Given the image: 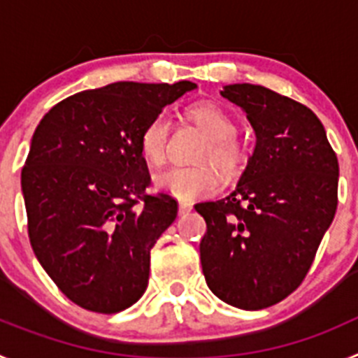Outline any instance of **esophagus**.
Wrapping results in <instances>:
<instances>
[{"label":"esophagus","instance_id":"esophagus-1","mask_svg":"<svg viewBox=\"0 0 358 358\" xmlns=\"http://www.w3.org/2000/svg\"><path fill=\"white\" fill-rule=\"evenodd\" d=\"M192 211V204L188 202H179V215H188Z\"/></svg>","mask_w":358,"mask_h":358}]
</instances>
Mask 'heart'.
<instances>
[{"label": "heart", "mask_w": 358, "mask_h": 358, "mask_svg": "<svg viewBox=\"0 0 358 358\" xmlns=\"http://www.w3.org/2000/svg\"><path fill=\"white\" fill-rule=\"evenodd\" d=\"M188 118L210 136L201 154L202 161H211L226 173L238 172L245 159V150L236 140V120L217 103H197L189 107ZM170 136L169 115L154 116L145 125L140 138V148L152 166H161L166 161V145ZM156 186L179 201H194L215 194L220 188V176L213 164L176 166L156 176Z\"/></svg>", "instance_id": "obj_1"}]
</instances>
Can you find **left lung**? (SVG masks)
<instances>
[{"label": "left lung", "instance_id": "8db88e82", "mask_svg": "<svg viewBox=\"0 0 358 358\" xmlns=\"http://www.w3.org/2000/svg\"><path fill=\"white\" fill-rule=\"evenodd\" d=\"M242 107L256 147L233 194L195 206L206 220L202 273L243 310L273 306L301 285L337 210L339 161L317 116L264 85L220 91Z\"/></svg>", "mask_w": 358, "mask_h": 358}]
</instances>
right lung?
Segmentation results:
<instances>
[{"mask_svg":"<svg viewBox=\"0 0 358 358\" xmlns=\"http://www.w3.org/2000/svg\"><path fill=\"white\" fill-rule=\"evenodd\" d=\"M194 82H115L53 106L21 170L37 260L75 305L116 314L148 285L150 249L177 217L169 194H148L145 125Z\"/></svg>","mask_w":358,"mask_h":358,"instance_id":"right-lung-1","label":"right lung"}]
</instances>
